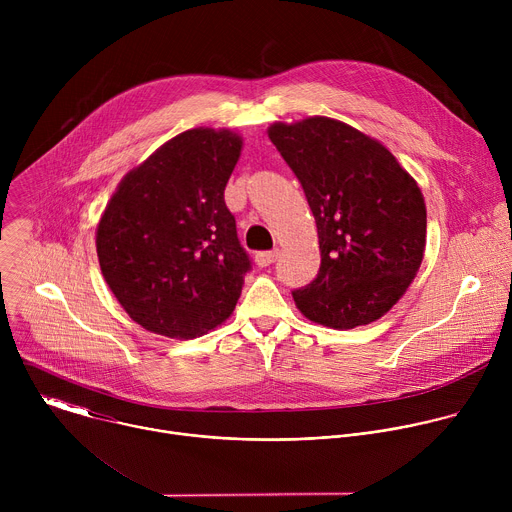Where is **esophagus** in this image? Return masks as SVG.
I'll list each match as a JSON object with an SVG mask.
<instances>
[{"label":"esophagus","instance_id":"34e87169","mask_svg":"<svg viewBox=\"0 0 512 512\" xmlns=\"http://www.w3.org/2000/svg\"><path fill=\"white\" fill-rule=\"evenodd\" d=\"M279 257V249H273V251H261L255 255V261L259 267H267L271 263H275Z\"/></svg>","mask_w":512,"mask_h":512}]
</instances>
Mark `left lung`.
<instances>
[{"label": "left lung", "instance_id": "8db88e82", "mask_svg": "<svg viewBox=\"0 0 512 512\" xmlns=\"http://www.w3.org/2000/svg\"><path fill=\"white\" fill-rule=\"evenodd\" d=\"M269 139L298 176L318 227L320 271L294 291L312 322L350 330L385 316L425 253V200L411 174L371 135L330 119L273 123Z\"/></svg>", "mask_w": 512, "mask_h": 512}]
</instances>
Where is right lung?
Instances as JSON below:
<instances>
[{"mask_svg":"<svg viewBox=\"0 0 512 512\" xmlns=\"http://www.w3.org/2000/svg\"><path fill=\"white\" fill-rule=\"evenodd\" d=\"M243 137L188 129L129 170L97 225L101 273L133 322L196 338L235 310L251 269L225 186Z\"/></svg>","mask_w":512,"mask_h":512,"instance_id":"obj_1","label":"right lung"}]
</instances>
